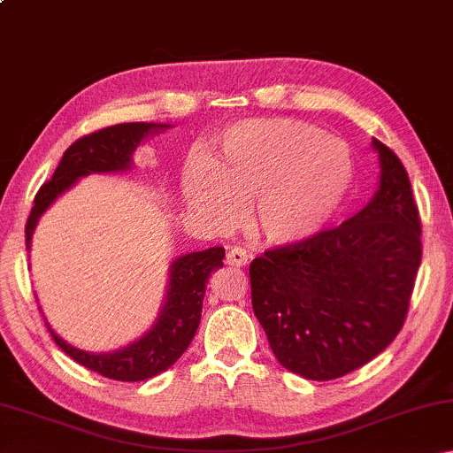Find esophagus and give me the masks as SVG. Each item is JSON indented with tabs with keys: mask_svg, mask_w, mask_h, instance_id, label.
<instances>
[{
	"mask_svg": "<svg viewBox=\"0 0 453 453\" xmlns=\"http://www.w3.org/2000/svg\"><path fill=\"white\" fill-rule=\"evenodd\" d=\"M248 251H245L243 248H232L227 251V256H226V264L227 265H234V267H242V265H245L248 264Z\"/></svg>",
	"mask_w": 453,
	"mask_h": 453,
	"instance_id": "1",
	"label": "esophagus"
}]
</instances>
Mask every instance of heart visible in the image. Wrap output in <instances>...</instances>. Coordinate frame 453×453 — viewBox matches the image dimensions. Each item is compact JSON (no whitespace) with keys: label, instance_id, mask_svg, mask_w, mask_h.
<instances>
[{"label":"heart","instance_id":"1","mask_svg":"<svg viewBox=\"0 0 453 453\" xmlns=\"http://www.w3.org/2000/svg\"><path fill=\"white\" fill-rule=\"evenodd\" d=\"M354 186V159L342 142L294 119H256L229 127L218 157L194 159L183 172L191 210L232 221L240 203L256 202L257 232L291 245L318 235L335 218Z\"/></svg>","mask_w":453,"mask_h":453}]
</instances>
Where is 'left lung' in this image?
<instances>
[{
  "mask_svg": "<svg viewBox=\"0 0 453 453\" xmlns=\"http://www.w3.org/2000/svg\"><path fill=\"white\" fill-rule=\"evenodd\" d=\"M378 194L342 226L265 250L251 305L278 362L305 380L342 378L381 354L408 316L421 221L402 159L373 137Z\"/></svg>",
  "mask_w": 453,
  "mask_h": 453,
  "instance_id": "8db88e82",
  "label": "left lung"
}]
</instances>
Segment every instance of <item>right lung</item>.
<instances>
[{"label":"right lung","instance_id":"right-lung-1","mask_svg":"<svg viewBox=\"0 0 453 453\" xmlns=\"http://www.w3.org/2000/svg\"><path fill=\"white\" fill-rule=\"evenodd\" d=\"M167 127L162 124H118L75 140L65 150L64 157L53 172L51 180L45 181L35 194L34 208L26 224V245L29 250L37 219L56 202V197L72 188L75 181L88 173L121 172L132 164V153L145 135ZM226 250L208 248L203 251H191L172 264L170 288H167L162 313L148 334L129 343L127 348L111 351V354H89L70 346L48 326L53 342L70 356L73 362L102 373L104 378L118 381H142L165 372L178 362L188 349L197 332L202 319V305L205 296V283L210 273L224 265Z\"/></svg>","mask_w":453,"mask_h":453}]
</instances>
